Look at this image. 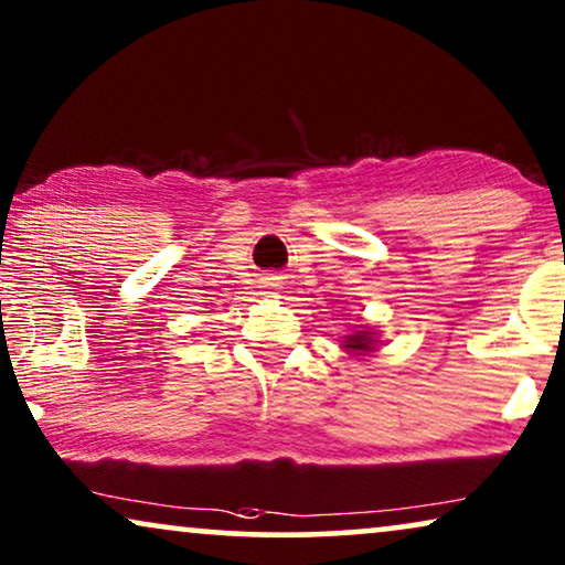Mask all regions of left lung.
Masks as SVG:
<instances>
[{
    "instance_id": "left-lung-1",
    "label": "left lung",
    "mask_w": 565,
    "mask_h": 565,
    "mask_svg": "<svg viewBox=\"0 0 565 565\" xmlns=\"http://www.w3.org/2000/svg\"><path fill=\"white\" fill-rule=\"evenodd\" d=\"M344 350L352 352V354H367V352H375L377 347V339H375V331H370V327H362L360 331H354V334L344 337Z\"/></svg>"
}]
</instances>
